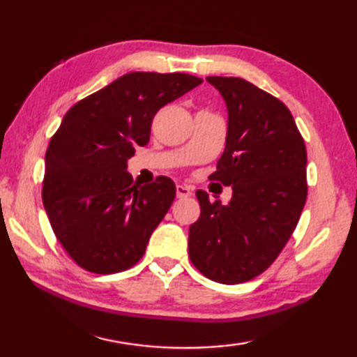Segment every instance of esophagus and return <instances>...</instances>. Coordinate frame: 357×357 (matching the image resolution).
<instances>
[{"label": "esophagus", "instance_id": "esophagus-1", "mask_svg": "<svg viewBox=\"0 0 357 357\" xmlns=\"http://www.w3.org/2000/svg\"><path fill=\"white\" fill-rule=\"evenodd\" d=\"M176 195L178 198H187L192 195V190L187 185H176Z\"/></svg>", "mask_w": 357, "mask_h": 357}]
</instances>
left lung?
Returning a JSON list of instances; mask_svg holds the SVG:
<instances>
[{"label":"left lung","instance_id":"1","mask_svg":"<svg viewBox=\"0 0 357 357\" xmlns=\"http://www.w3.org/2000/svg\"><path fill=\"white\" fill-rule=\"evenodd\" d=\"M228 112L225 151L211 174L231 185L228 204L197 192L200 219L189 228V257L208 279L234 285L274 263L307 198V151L293 114L274 96L238 77H206Z\"/></svg>","mask_w":357,"mask_h":357}]
</instances>
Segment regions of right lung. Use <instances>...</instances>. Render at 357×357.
I'll return each instance as SVG.
<instances>
[{"mask_svg": "<svg viewBox=\"0 0 357 357\" xmlns=\"http://www.w3.org/2000/svg\"><path fill=\"white\" fill-rule=\"evenodd\" d=\"M202 78L130 72L70 108L45 153L42 202L61 245L83 269H129L176 197L167 176L135 189L128 160L149 142L162 107Z\"/></svg>", "mask_w": 357, "mask_h": 357, "instance_id": "add662e5", "label": "right lung"}]
</instances>
